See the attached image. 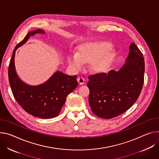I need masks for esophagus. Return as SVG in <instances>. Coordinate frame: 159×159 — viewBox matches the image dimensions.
<instances>
[{
	"mask_svg": "<svg viewBox=\"0 0 159 159\" xmlns=\"http://www.w3.org/2000/svg\"><path fill=\"white\" fill-rule=\"evenodd\" d=\"M77 81H78V82H79L80 85L84 84V82H85V80H84V79L82 77H78Z\"/></svg>",
	"mask_w": 159,
	"mask_h": 159,
	"instance_id": "esophagus-1",
	"label": "esophagus"
}]
</instances>
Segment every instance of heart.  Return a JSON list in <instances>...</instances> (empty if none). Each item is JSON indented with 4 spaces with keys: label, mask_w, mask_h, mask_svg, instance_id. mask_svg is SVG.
I'll return each instance as SVG.
<instances>
[{
    "label": "heart",
    "mask_w": 159,
    "mask_h": 159,
    "mask_svg": "<svg viewBox=\"0 0 159 159\" xmlns=\"http://www.w3.org/2000/svg\"><path fill=\"white\" fill-rule=\"evenodd\" d=\"M109 43H99L89 44L81 48L80 54L73 52L68 57L70 65L75 70H80L84 66L85 62H93L92 67L99 71H105L110 66L112 56L106 54L111 49Z\"/></svg>",
    "instance_id": "1"
}]
</instances>
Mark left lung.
<instances>
[{
  "mask_svg": "<svg viewBox=\"0 0 159 159\" xmlns=\"http://www.w3.org/2000/svg\"><path fill=\"white\" fill-rule=\"evenodd\" d=\"M145 60L134 43L125 63L117 71L89 75V102L96 116L110 119L127 111L138 99L144 83Z\"/></svg>",
  "mask_w": 159,
  "mask_h": 159,
  "instance_id": "obj_1",
  "label": "left lung"
}]
</instances>
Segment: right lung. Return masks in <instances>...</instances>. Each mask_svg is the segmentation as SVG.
<instances>
[{"instance_id":"1","label":"right lung","mask_w":159,"mask_h":159,"mask_svg":"<svg viewBox=\"0 0 159 159\" xmlns=\"http://www.w3.org/2000/svg\"><path fill=\"white\" fill-rule=\"evenodd\" d=\"M44 33L41 29L30 32L14 48L8 68V77L13 96L22 108L33 116L42 119L56 117L61 111L67 96L78 85L77 75L70 76L57 71L44 84L28 85L18 77L14 67L15 51L30 37Z\"/></svg>"}]
</instances>
